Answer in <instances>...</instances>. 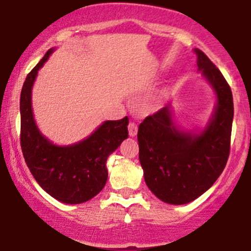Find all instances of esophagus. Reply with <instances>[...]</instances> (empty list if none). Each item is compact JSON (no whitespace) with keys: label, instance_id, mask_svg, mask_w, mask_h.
Masks as SVG:
<instances>
[{"label":"esophagus","instance_id":"obj_1","mask_svg":"<svg viewBox=\"0 0 251 251\" xmlns=\"http://www.w3.org/2000/svg\"><path fill=\"white\" fill-rule=\"evenodd\" d=\"M137 131H138V127L135 123L128 124V135H130L131 137H135V136L137 135Z\"/></svg>","mask_w":251,"mask_h":251}]
</instances>
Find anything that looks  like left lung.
Returning <instances> with one entry per match:
<instances>
[{"mask_svg": "<svg viewBox=\"0 0 251 251\" xmlns=\"http://www.w3.org/2000/svg\"><path fill=\"white\" fill-rule=\"evenodd\" d=\"M199 71L217 96L215 113L200 135L181 132L167 105L138 126L140 162L150 190L172 205L191 202L207 191L227 164L234 108L229 84L212 61L199 49Z\"/></svg>", "mask_w": 251, "mask_h": 251, "instance_id": "8db88e82", "label": "left lung"}]
</instances>
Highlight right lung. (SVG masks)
Wrapping results in <instances>:
<instances>
[{
  "label": "right lung",
  "instance_id": "add662e5",
  "mask_svg": "<svg viewBox=\"0 0 251 251\" xmlns=\"http://www.w3.org/2000/svg\"><path fill=\"white\" fill-rule=\"evenodd\" d=\"M45 53L26 76L21 93V147L34 179L64 203H82L103 190L108 179L106 159L127 138L128 118L105 121L89 137L71 146L52 145L36 127L31 110V88Z\"/></svg>",
  "mask_w": 251,
  "mask_h": 251
}]
</instances>
